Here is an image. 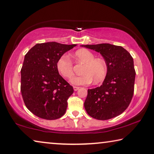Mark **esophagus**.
Returning a JSON list of instances; mask_svg holds the SVG:
<instances>
[{
	"mask_svg": "<svg viewBox=\"0 0 154 154\" xmlns=\"http://www.w3.org/2000/svg\"><path fill=\"white\" fill-rule=\"evenodd\" d=\"M79 88L77 87V86H73V89H74L75 91H77V90Z\"/></svg>",
	"mask_w": 154,
	"mask_h": 154,
	"instance_id": "1",
	"label": "esophagus"
}]
</instances>
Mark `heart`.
<instances>
[{
  "label": "heart",
  "mask_w": 154,
  "mask_h": 154,
  "mask_svg": "<svg viewBox=\"0 0 154 154\" xmlns=\"http://www.w3.org/2000/svg\"><path fill=\"white\" fill-rule=\"evenodd\" d=\"M75 61L84 64L82 68V75L73 77L71 82L77 86L88 85L94 81V84L103 82L108 73V65L102 58H95L91 51L82 48L75 51L73 54ZM57 68L60 74L66 79H70L74 75V65L70 58L63 55L58 60Z\"/></svg>",
  "instance_id": "1"
}]
</instances>
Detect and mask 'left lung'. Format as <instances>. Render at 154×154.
Returning <instances> with one entry per match:
<instances>
[{"mask_svg": "<svg viewBox=\"0 0 154 154\" xmlns=\"http://www.w3.org/2000/svg\"><path fill=\"white\" fill-rule=\"evenodd\" d=\"M82 46L101 53L108 65L103 84L88 90L84 102L87 113L98 120L120 115L128 108L134 94L136 71L132 57L121 46L106 43Z\"/></svg>", "mask_w": 154, "mask_h": 154, "instance_id": "obj_1", "label": "left lung"}]
</instances>
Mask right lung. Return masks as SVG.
<instances>
[{
  "label": "right lung",
  "mask_w": 154,
  "mask_h": 154,
  "mask_svg": "<svg viewBox=\"0 0 154 154\" xmlns=\"http://www.w3.org/2000/svg\"><path fill=\"white\" fill-rule=\"evenodd\" d=\"M77 45L37 44L24 56L20 90L24 103L34 115L46 120L62 117L74 90L58 72V60Z\"/></svg>",
  "instance_id": "right-lung-1"
}]
</instances>
